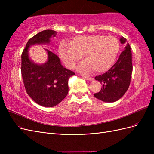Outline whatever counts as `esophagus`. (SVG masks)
<instances>
[{"label": "esophagus", "mask_w": 154, "mask_h": 154, "mask_svg": "<svg viewBox=\"0 0 154 154\" xmlns=\"http://www.w3.org/2000/svg\"><path fill=\"white\" fill-rule=\"evenodd\" d=\"M83 78L86 79V80H89V81H92V80H93V79H94L92 77H90V76H83Z\"/></svg>", "instance_id": "1"}]
</instances>
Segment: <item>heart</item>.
<instances>
[{
	"label": "heart",
	"instance_id": "b5f03b06",
	"mask_svg": "<svg viewBox=\"0 0 154 154\" xmlns=\"http://www.w3.org/2000/svg\"><path fill=\"white\" fill-rule=\"evenodd\" d=\"M119 51V40L114 36L85 35L74 37L70 42H62L59 46L60 58L69 68H72L83 57L78 67L82 72L92 69L96 72H103L112 66Z\"/></svg>",
	"mask_w": 154,
	"mask_h": 154
}]
</instances>
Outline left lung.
<instances>
[{
  "instance_id": "8db88e82",
  "label": "left lung",
  "mask_w": 154,
  "mask_h": 154,
  "mask_svg": "<svg viewBox=\"0 0 154 154\" xmlns=\"http://www.w3.org/2000/svg\"><path fill=\"white\" fill-rule=\"evenodd\" d=\"M122 44L127 43L118 61L108 71L95 77L102 85L101 91L94 94V97L104 102L112 103L119 100L129 87L132 72L131 48L127 39L121 37Z\"/></svg>"
}]
</instances>
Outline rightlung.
<instances>
[{"mask_svg": "<svg viewBox=\"0 0 154 154\" xmlns=\"http://www.w3.org/2000/svg\"><path fill=\"white\" fill-rule=\"evenodd\" d=\"M57 31L44 30L30 38L22 54L21 72L26 91L36 103L45 107L59 104L68 94V80L75 73L63 67L58 56L48 49V61L33 62L29 57V48L35 44H49Z\"/></svg>", "mask_w": 154, "mask_h": 154, "instance_id": "add662e5", "label": "right lung"}]
</instances>
